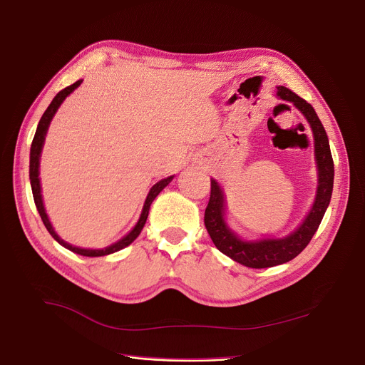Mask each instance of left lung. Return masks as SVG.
Segmentation results:
<instances>
[{"label": "left lung", "instance_id": "left-lung-1", "mask_svg": "<svg viewBox=\"0 0 365 365\" xmlns=\"http://www.w3.org/2000/svg\"><path fill=\"white\" fill-rule=\"evenodd\" d=\"M277 97L296 106L312 128L315 160L317 168H319V186H317L315 200L309 214L288 237L245 241L232 232L225 221V194H222L218 182L210 179V197L205 210V226L209 237L221 253L250 268H268L294 259L312 240L332 197L334 160L331 148H329V139L320 118L317 116L312 106L291 89L277 86Z\"/></svg>", "mask_w": 365, "mask_h": 365}]
</instances>
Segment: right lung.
Listing matches in <instances>:
<instances>
[{"instance_id":"right-lung-1","label":"right lung","mask_w":365,"mask_h":365,"mask_svg":"<svg viewBox=\"0 0 365 365\" xmlns=\"http://www.w3.org/2000/svg\"><path fill=\"white\" fill-rule=\"evenodd\" d=\"M81 81H83V80H77L76 83H73L71 86H66L65 89H62L61 92H58L57 96L53 98V101L50 103L48 108H46V110L43 112L42 118H41V121H39V124H38L36 133H34L33 143H31V148H30V183H31V191H33L34 205H36L38 212H39V215H41V218H42V221H43V225H45L46 230L50 232L51 237H53L58 244L63 245L65 249H68V250H71V252H74V253H77V255H81V256L96 257V256H106V255H110V253L118 252V250L124 249V247L130 245V244L138 238V235L140 233V230H143V227H144V225H145V221H147L148 210H150V206H151V203H153V200H155V198L159 195V192L163 190V187H165V186L174 179V175H170V178H167V179H162L160 182H158L155 186L151 187L148 195H147V198H145L143 212H140V217H139V220H138V222H136V226H135L130 232H128L124 238H121L118 242H115V244H112V245H109V247H104V249L96 250V249H81V247L71 245V244L65 242L61 237H58V235L54 232V229H53V226H51V222H50V220H48V215H46L45 207H43L42 194H41V180H39V160H41L42 147H43V143H45L46 130H48V127H50V123H51V120H53L54 113L57 112L58 108H61V104L63 103V100L69 96V93H71L74 89H77V88L81 85Z\"/></svg>"}]
</instances>
